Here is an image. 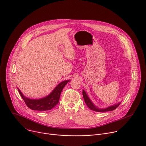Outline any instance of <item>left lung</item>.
Returning <instances> with one entry per match:
<instances>
[{"label": "left lung", "mask_w": 146, "mask_h": 146, "mask_svg": "<svg viewBox=\"0 0 146 146\" xmlns=\"http://www.w3.org/2000/svg\"><path fill=\"white\" fill-rule=\"evenodd\" d=\"M82 95H83V98H84L85 103H86L87 106L92 110L95 111H98V112H105V111H112L115 110V109H117L118 106L119 105V104L121 103H119L118 104H116V105H114L113 106H110L106 109H98L95 106V105L92 103V102L91 101V100L89 99V98L88 97L86 92L85 91L83 90L82 91Z\"/></svg>", "instance_id": "1"}]
</instances>
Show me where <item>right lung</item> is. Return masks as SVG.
<instances>
[{
  "label": "right lung",
  "instance_id": "1",
  "mask_svg": "<svg viewBox=\"0 0 146 146\" xmlns=\"http://www.w3.org/2000/svg\"><path fill=\"white\" fill-rule=\"evenodd\" d=\"M69 81H62L55 87L49 95L40 99H31L26 98L19 89L18 90L21 96L29 109L38 111L49 110L54 108L58 103L61 92Z\"/></svg>",
  "mask_w": 146,
  "mask_h": 146
}]
</instances>
